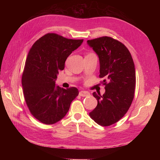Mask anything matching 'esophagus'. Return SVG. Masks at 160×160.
Returning a JSON list of instances; mask_svg holds the SVG:
<instances>
[{
  "instance_id": "esophagus-1",
  "label": "esophagus",
  "mask_w": 160,
  "mask_h": 160,
  "mask_svg": "<svg viewBox=\"0 0 160 160\" xmlns=\"http://www.w3.org/2000/svg\"><path fill=\"white\" fill-rule=\"evenodd\" d=\"M79 95L81 97H87V96L90 95V93L88 91H81L79 92Z\"/></svg>"
}]
</instances>
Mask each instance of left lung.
Listing matches in <instances>:
<instances>
[{
  "mask_svg": "<svg viewBox=\"0 0 160 160\" xmlns=\"http://www.w3.org/2000/svg\"><path fill=\"white\" fill-rule=\"evenodd\" d=\"M87 42L99 57V77L105 78V93H93L98 105L89 116L98 124L109 126L122 119L132 105L135 87L134 62L128 48L113 38L102 37Z\"/></svg>",
  "mask_w": 160,
  "mask_h": 160,
  "instance_id": "1",
  "label": "left lung"
}]
</instances>
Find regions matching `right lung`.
<instances>
[{"label":"right lung","instance_id":"add662e5","mask_svg":"<svg viewBox=\"0 0 160 160\" xmlns=\"http://www.w3.org/2000/svg\"><path fill=\"white\" fill-rule=\"evenodd\" d=\"M83 41L48 33L28 52L22 77L24 97L31 114L41 123L51 125L62 119L78 95L76 88H61L55 81L67 58Z\"/></svg>","mask_w":160,"mask_h":160}]
</instances>
